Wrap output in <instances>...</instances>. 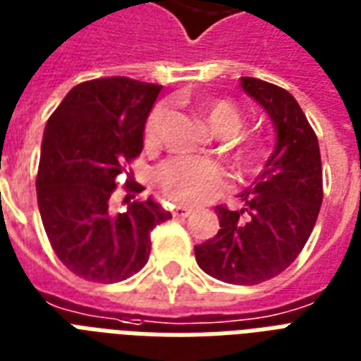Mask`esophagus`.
I'll return each mask as SVG.
<instances>
[{"instance_id": "esophagus-1", "label": "esophagus", "mask_w": 361, "mask_h": 361, "mask_svg": "<svg viewBox=\"0 0 361 361\" xmlns=\"http://www.w3.org/2000/svg\"><path fill=\"white\" fill-rule=\"evenodd\" d=\"M190 215H192V209L183 207V205H178V207L173 209V216H175V219H186V216H190Z\"/></svg>"}]
</instances>
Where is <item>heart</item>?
Wrapping results in <instances>:
<instances>
[{"mask_svg":"<svg viewBox=\"0 0 361 361\" xmlns=\"http://www.w3.org/2000/svg\"><path fill=\"white\" fill-rule=\"evenodd\" d=\"M197 112L207 126L222 137L234 135L242 127V112L228 100L211 99L197 104ZM169 112L165 106H156L145 126V145L156 148L164 137ZM230 158L240 167H253L264 158V148L255 139H235L228 146ZM224 173L221 165L202 158H173L156 171V188L165 200L177 205H202L221 194L224 188Z\"/></svg>","mask_w":361,"mask_h":361,"instance_id":"obj_1","label":"heart"}]
</instances>
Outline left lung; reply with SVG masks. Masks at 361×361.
I'll list each match as a JSON object with an SVG mask.
<instances>
[{"label":"left lung","instance_id":"left-lung-1","mask_svg":"<svg viewBox=\"0 0 361 361\" xmlns=\"http://www.w3.org/2000/svg\"><path fill=\"white\" fill-rule=\"evenodd\" d=\"M242 89L272 119L276 146L264 171L240 197L245 207L216 205L221 228L194 247L203 272L234 286H255L286 270L312 234L324 184L316 133L286 89L242 78Z\"/></svg>","mask_w":361,"mask_h":361}]
</instances>
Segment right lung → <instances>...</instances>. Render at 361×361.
Returning a JSON list of instances; mask_svg holds the SVG:
<instances>
[{
  "mask_svg": "<svg viewBox=\"0 0 361 361\" xmlns=\"http://www.w3.org/2000/svg\"><path fill=\"white\" fill-rule=\"evenodd\" d=\"M161 85L131 78L83 81L51 114L37 167V205L51 247L83 280L116 283L142 270L150 232L169 221L152 197L114 207L118 177L140 156ZM129 177V173H127ZM127 190L140 192L127 180Z\"/></svg>",
  "mask_w": 361,
  "mask_h": 361,
  "instance_id": "obj_1",
  "label": "right lung"
}]
</instances>
